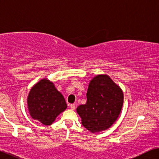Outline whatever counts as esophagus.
Instances as JSON below:
<instances>
[{"label":"esophagus","instance_id":"obj_1","mask_svg":"<svg viewBox=\"0 0 159 159\" xmlns=\"http://www.w3.org/2000/svg\"><path fill=\"white\" fill-rule=\"evenodd\" d=\"M70 108L72 110H75V107H76L75 104H71L70 105Z\"/></svg>","mask_w":159,"mask_h":159}]
</instances>
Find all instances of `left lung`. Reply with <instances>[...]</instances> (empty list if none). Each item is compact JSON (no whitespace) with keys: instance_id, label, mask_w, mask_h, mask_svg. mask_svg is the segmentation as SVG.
Segmentation results:
<instances>
[{"instance_id":"8db88e82","label":"left lung","mask_w":159,"mask_h":159,"mask_svg":"<svg viewBox=\"0 0 159 159\" xmlns=\"http://www.w3.org/2000/svg\"><path fill=\"white\" fill-rule=\"evenodd\" d=\"M87 102L77 107L82 124L92 132L105 130L113 125L121 111L124 94L106 75H99L91 81L86 94Z\"/></svg>"}]
</instances>
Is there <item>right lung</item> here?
I'll list each match as a JSON object with an SVG mask.
<instances>
[{
    "label": "right lung",
    "instance_id": "right-lung-1",
    "mask_svg": "<svg viewBox=\"0 0 159 159\" xmlns=\"http://www.w3.org/2000/svg\"><path fill=\"white\" fill-rule=\"evenodd\" d=\"M30 114L43 125H51L59 114L67 108L64 97L46 79L31 89L27 97Z\"/></svg>",
    "mask_w": 159,
    "mask_h": 159
}]
</instances>
